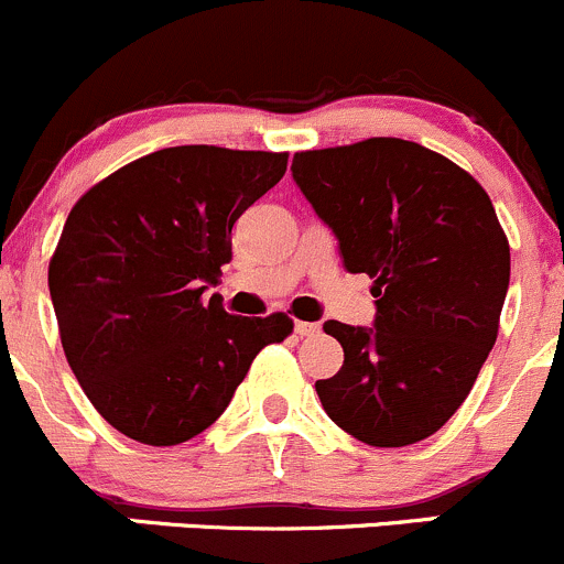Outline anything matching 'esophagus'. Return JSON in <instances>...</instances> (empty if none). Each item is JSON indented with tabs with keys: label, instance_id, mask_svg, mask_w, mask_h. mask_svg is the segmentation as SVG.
<instances>
[{
	"label": "esophagus",
	"instance_id": "1",
	"mask_svg": "<svg viewBox=\"0 0 564 564\" xmlns=\"http://www.w3.org/2000/svg\"><path fill=\"white\" fill-rule=\"evenodd\" d=\"M294 333H297L300 338H311V335L322 333V327L314 322H294Z\"/></svg>",
	"mask_w": 564,
	"mask_h": 564
}]
</instances>
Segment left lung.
<instances>
[{
	"label": "left lung",
	"mask_w": 564,
	"mask_h": 564,
	"mask_svg": "<svg viewBox=\"0 0 564 564\" xmlns=\"http://www.w3.org/2000/svg\"><path fill=\"white\" fill-rule=\"evenodd\" d=\"M292 176L377 297L373 327L324 322L344 346L340 371L316 382L324 412L373 447L436 434L494 349L508 294L510 246L491 198L403 139L297 152Z\"/></svg>",
	"instance_id": "1"
}]
</instances>
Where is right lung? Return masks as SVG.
<instances>
[{"label":"right lung","mask_w":564,"mask_h":564,"mask_svg":"<svg viewBox=\"0 0 564 564\" xmlns=\"http://www.w3.org/2000/svg\"><path fill=\"white\" fill-rule=\"evenodd\" d=\"M286 152L169 147L89 187L48 264L62 349L124 436L180 445L215 423L292 318L231 316L202 294L231 261V226L286 174Z\"/></svg>","instance_id":"right-lung-1"}]
</instances>
